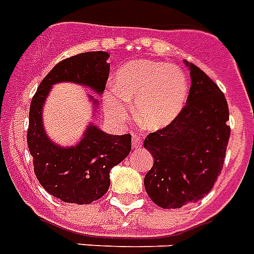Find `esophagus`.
I'll use <instances>...</instances> for the list:
<instances>
[{
	"mask_svg": "<svg viewBox=\"0 0 254 254\" xmlns=\"http://www.w3.org/2000/svg\"><path fill=\"white\" fill-rule=\"evenodd\" d=\"M132 147L140 148L142 147V139L139 135H132Z\"/></svg>",
	"mask_w": 254,
	"mask_h": 254,
	"instance_id": "1",
	"label": "esophagus"
}]
</instances>
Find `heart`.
Instances as JSON below:
<instances>
[{
    "label": "heart",
    "instance_id": "heart-1",
    "mask_svg": "<svg viewBox=\"0 0 254 254\" xmlns=\"http://www.w3.org/2000/svg\"><path fill=\"white\" fill-rule=\"evenodd\" d=\"M184 72L151 60L131 62L120 66L116 88L104 95V111L114 122L128 118V102H135L139 123L148 129H161L179 115L188 98Z\"/></svg>",
    "mask_w": 254,
    "mask_h": 254
}]
</instances>
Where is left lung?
Instances as JSON below:
<instances>
[{
  "instance_id": "8db88e82",
  "label": "left lung",
  "mask_w": 254,
  "mask_h": 254,
  "mask_svg": "<svg viewBox=\"0 0 254 254\" xmlns=\"http://www.w3.org/2000/svg\"><path fill=\"white\" fill-rule=\"evenodd\" d=\"M186 65L191 77L186 106L170 125L143 142L154 156L144 188L163 209H179L210 191L222 170L230 136L225 95L197 65Z\"/></svg>"
}]
</instances>
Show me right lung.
I'll use <instances>...</instances> for the list:
<instances>
[{
    "instance_id": "obj_1",
    "label": "right lung",
    "mask_w": 254,
    "mask_h": 254,
    "mask_svg": "<svg viewBox=\"0 0 254 254\" xmlns=\"http://www.w3.org/2000/svg\"><path fill=\"white\" fill-rule=\"evenodd\" d=\"M108 56L96 51L63 60L44 77L30 103L26 140L34 174L49 194L68 203H91L106 194L110 170L131 151V135L106 134L91 125L77 146L63 148L45 134L41 108L51 87L60 81L83 84L102 93L110 75Z\"/></svg>"
}]
</instances>
